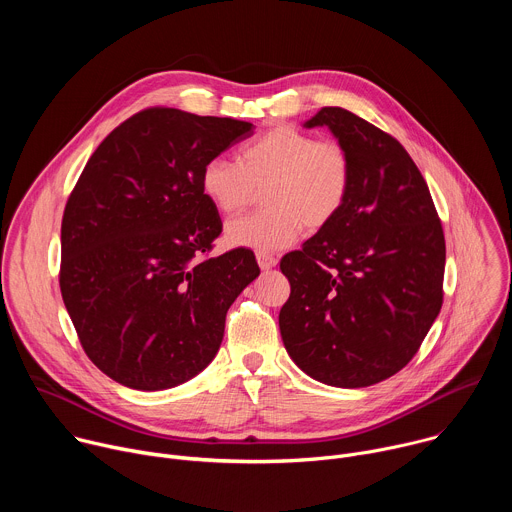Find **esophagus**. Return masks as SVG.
Segmentation results:
<instances>
[{"mask_svg":"<svg viewBox=\"0 0 512 512\" xmlns=\"http://www.w3.org/2000/svg\"><path fill=\"white\" fill-rule=\"evenodd\" d=\"M257 263H259V267L263 271H269V269H273L277 265V259L273 255H269V253H257Z\"/></svg>","mask_w":512,"mask_h":512,"instance_id":"obj_1","label":"esophagus"}]
</instances>
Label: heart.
Instances as JSON below:
<instances>
[{
	"instance_id": "obj_1",
	"label": "heart",
	"mask_w": 512,
	"mask_h": 512,
	"mask_svg": "<svg viewBox=\"0 0 512 512\" xmlns=\"http://www.w3.org/2000/svg\"><path fill=\"white\" fill-rule=\"evenodd\" d=\"M352 182L348 152L338 141L291 125H277L239 150L237 162L212 158L202 166L200 188L225 214L255 202L263 188L267 208L229 223L225 237L235 247L277 251L302 231L330 225L342 210Z\"/></svg>"
}]
</instances>
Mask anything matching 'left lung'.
<instances>
[{
	"label": "left lung",
	"instance_id": "8db88e82",
	"mask_svg": "<svg viewBox=\"0 0 512 512\" xmlns=\"http://www.w3.org/2000/svg\"><path fill=\"white\" fill-rule=\"evenodd\" d=\"M304 127L332 131L352 182L334 221L279 263L291 285L281 340L312 379L371 387L405 367L442 310V223L395 137L342 107H322Z\"/></svg>",
	"mask_w": 512,
	"mask_h": 512
}]
</instances>
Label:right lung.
Segmentation results:
<instances>
[{"label":"right lung","mask_w":512,"mask_h":512,"mask_svg":"<svg viewBox=\"0 0 512 512\" xmlns=\"http://www.w3.org/2000/svg\"><path fill=\"white\" fill-rule=\"evenodd\" d=\"M253 125L145 109L113 129L72 190L60 291L87 356L137 391L178 387L221 348L225 318L259 275L253 251L202 257L221 235L202 166Z\"/></svg>","instance_id":"obj_1"}]
</instances>
